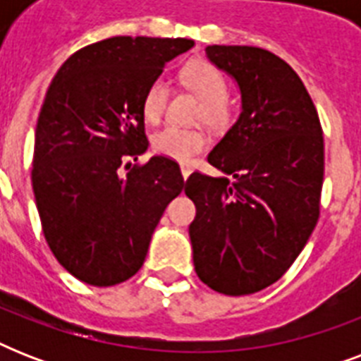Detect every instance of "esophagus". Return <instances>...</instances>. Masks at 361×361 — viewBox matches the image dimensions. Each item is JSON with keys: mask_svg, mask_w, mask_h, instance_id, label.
Segmentation results:
<instances>
[{"mask_svg": "<svg viewBox=\"0 0 361 361\" xmlns=\"http://www.w3.org/2000/svg\"><path fill=\"white\" fill-rule=\"evenodd\" d=\"M191 166L189 164H181V176H183V180H187L189 176H191Z\"/></svg>", "mask_w": 361, "mask_h": 361, "instance_id": "obj_1", "label": "esophagus"}]
</instances>
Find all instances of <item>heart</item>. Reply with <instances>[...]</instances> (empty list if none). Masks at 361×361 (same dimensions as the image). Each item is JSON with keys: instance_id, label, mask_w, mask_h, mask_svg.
<instances>
[{"instance_id": "heart-1", "label": "heart", "mask_w": 361, "mask_h": 361, "mask_svg": "<svg viewBox=\"0 0 361 361\" xmlns=\"http://www.w3.org/2000/svg\"><path fill=\"white\" fill-rule=\"evenodd\" d=\"M181 82L187 90L202 99L198 109V120H204L214 129H225L232 121V106L228 103V82L214 63L192 61L181 71ZM170 97L169 82L157 76L149 82L142 95V114L149 123H157L163 118ZM209 144L206 130L200 127H178L166 125L152 136L153 152L163 157L187 163L195 155L204 152Z\"/></svg>"}]
</instances>
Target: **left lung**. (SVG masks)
Returning a JSON list of instances; mask_svg holds the SVG:
<instances>
[{
    "label": "left lung",
    "mask_w": 361,
    "mask_h": 361,
    "mask_svg": "<svg viewBox=\"0 0 361 361\" xmlns=\"http://www.w3.org/2000/svg\"><path fill=\"white\" fill-rule=\"evenodd\" d=\"M236 78L241 114L208 155L228 178L192 172L185 195L192 262L204 285L245 296L274 285L320 215L324 136L313 99L279 56L257 47L206 48Z\"/></svg>",
    "instance_id": "left-lung-1"
}]
</instances>
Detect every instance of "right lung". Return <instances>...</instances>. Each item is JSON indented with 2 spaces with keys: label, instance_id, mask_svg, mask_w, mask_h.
Here are the masks:
<instances>
[{
  "label": "right lung",
  "instance_id": "add662e5",
  "mask_svg": "<svg viewBox=\"0 0 361 361\" xmlns=\"http://www.w3.org/2000/svg\"><path fill=\"white\" fill-rule=\"evenodd\" d=\"M192 47L191 39L110 37L73 54L48 87L31 185L50 251L82 283L133 277L164 208L185 189L174 159L133 161L149 146L142 95Z\"/></svg>",
  "mask_w": 361,
  "mask_h": 361
}]
</instances>
